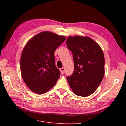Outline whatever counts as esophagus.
<instances>
[{
  "mask_svg": "<svg viewBox=\"0 0 126 126\" xmlns=\"http://www.w3.org/2000/svg\"><path fill=\"white\" fill-rule=\"evenodd\" d=\"M60 70V72H61V73H62V74H63V75L64 74V68L63 67L62 68H61Z\"/></svg>",
  "mask_w": 126,
  "mask_h": 126,
  "instance_id": "esophagus-1",
  "label": "esophagus"
}]
</instances>
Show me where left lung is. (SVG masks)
I'll return each instance as SVG.
<instances>
[{"instance_id": "obj_1", "label": "left lung", "mask_w": 126, "mask_h": 126, "mask_svg": "<svg viewBox=\"0 0 126 126\" xmlns=\"http://www.w3.org/2000/svg\"><path fill=\"white\" fill-rule=\"evenodd\" d=\"M67 48L72 52L74 71L66 77L71 90L77 96L93 94L105 74V57L100 46L89 37L69 36Z\"/></svg>"}]
</instances>
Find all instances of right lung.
<instances>
[{
  "label": "right lung",
  "mask_w": 126,
  "mask_h": 126,
  "mask_svg": "<svg viewBox=\"0 0 126 126\" xmlns=\"http://www.w3.org/2000/svg\"><path fill=\"white\" fill-rule=\"evenodd\" d=\"M66 38L43 32L32 38L22 51L20 71L26 85L42 94L56 85L60 73L55 65L54 53Z\"/></svg>",
  "instance_id": "1"
}]
</instances>
